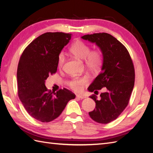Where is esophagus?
<instances>
[{
	"label": "esophagus",
	"instance_id": "1",
	"mask_svg": "<svg viewBox=\"0 0 153 153\" xmlns=\"http://www.w3.org/2000/svg\"><path fill=\"white\" fill-rule=\"evenodd\" d=\"M76 97H77V98H80V99H84V98H86V96L82 95V94L81 95L80 94H77Z\"/></svg>",
	"mask_w": 153,
	"mask_h": 153
}]
</instances>
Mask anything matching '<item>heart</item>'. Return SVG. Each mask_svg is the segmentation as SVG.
<instances>
[{
	"label": "heart",
	"instance_id": "b5f03b06",
	"mask_svg": "<svg viewBox=\"0 0 153 153\" xmlns=\"http://www.w3.org/2000/svg\"><path fill=\"white\" fill-rule=\"evenodd\" d=\"M71 53L78 59L84 60V64L88 70L91 72L98 71L104 61L103 52L100 49L91 50L90 46L80 40L75 41L69 48ZM65 61L63 53H59L57 58V68L61 69ZM89 82L87 76H74L69 83V86L73 91L80 92Z\"/></svg>",
	"mask_w": 153,
	"mask_h": 153
}]
</instances>
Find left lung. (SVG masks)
<instances>
[{"label": "left lung", "instance_id": "8db88e82", "mask_svg": "<svg viewBox=\"0 0 153 153\" xmlns=\"http://www.w3.org/2000/svg\"><path fill=\"white\" fill-rule=\"evenodd\" d=\"M82 39L96 44L104 55L101 71L88 88L98 94V90L106 87L100 94L101 99L92 94L96 102L93 111L89 112L94 121L107 124L116 119L128 106L134 84L135 68L128 50L114 36L108 33L84 35Z\"/></svg>", "mask_w": 153, "mask_h": 153}]
</instances>
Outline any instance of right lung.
Listing matches in <instances>:
<instances>
[{"mask_svg": "<svg viewBox=\"0 0 153 153\" xmlns=\"http://www.w3.org/2000/svg\"><path fill=\"white\" fill-rule=\"evenodd\" d=\"M72 36L64 32H46L27 46L17 69L18 95L32 117L48 123L58 117L75 94L64 88L56 92L45 85L50 75L57 72V58Z\"/></svg>", "mask_w": 153, "mask_h": 153, "instance_id": "1", "label": "right lung"}]
</instances>
